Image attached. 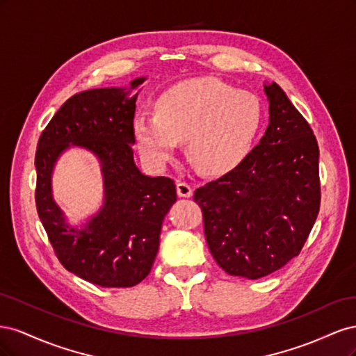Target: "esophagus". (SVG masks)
<instances>
[{
  "mask_svg": "<svg viewBox=\"0 0 356 356\" xmlns=\"http://www.w3.org/2000/svg\"><path fill=\"white\" fill-rule=\"evenodd\" d=\"M177 193L179 197H190L193 195V187L186 181L177 182Z\"/></svg>",
  "mask_w": 356,
  "mask_h": 356,
  "instance_id": "obj_1",
  "label": "esophagus"
}]
</instances>
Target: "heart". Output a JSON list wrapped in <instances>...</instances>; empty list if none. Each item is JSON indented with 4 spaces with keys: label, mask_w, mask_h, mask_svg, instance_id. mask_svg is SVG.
Returning <instances> with one entry per match:
<instances>
[{
    "label": "heart",
    "mask_w": 356,
    "mask_h": 356,
    "mask_svg": "<svg viewBox=\"0 0 356 356\" xmlns=\"http://www.w3.org/2000/svg\"><path fill=\"white\" fill-rule=\"evenodd\" d=\"M263 123L264 105L255 93L196 79L161 93L156 114H139L134 129L141 154L152 165H165L186 139L187 154L199 170L224 174L251 152Z\"/></svg>",
    "instance_id": "1"
}]
</instances>
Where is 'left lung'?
Segmentation results:
<instances>
[{
  "label": "left lung",
  "mask_w": 356,
  "mask_h": 356,
  "mask_svg": "<svg viewBox=\"0 0 356 356\" xmlns=\"http://www.w3.org/2000/svg\"><path fill=\"white\" fill-rule=\"evenodd\" d=\"M264 90L270 123L260 144L193 196L215 261L248 279L270 275L301 252L321 204L314 131L276 83Z\"/></svg>",
  "instance_id": "left-lung-1"
}]
</instances>
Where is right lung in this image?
<instances>
[{"label": "right lung", "instance_id": "add662e5", "mask_svg": "<svg viewBox=\"0 0 356 356\" xmlns=\"http://www.w3.org/2000/svg\"><path fill=\"white\" fill-rule=\"evenodd\" d=\"M144 79L131 83L138 88ZM123 89L72 95L42 131L35 153V204L53 251L68 272L104 288H129L147 277L159 251L161 222L177 202L174 179L147 177L134 161L135 101ZM70 143L100 157L103 211L84 229H70L51 199L49 177Z\"/></svg>", "mask_w": 356, "mask_h": 356}]
</instances>
